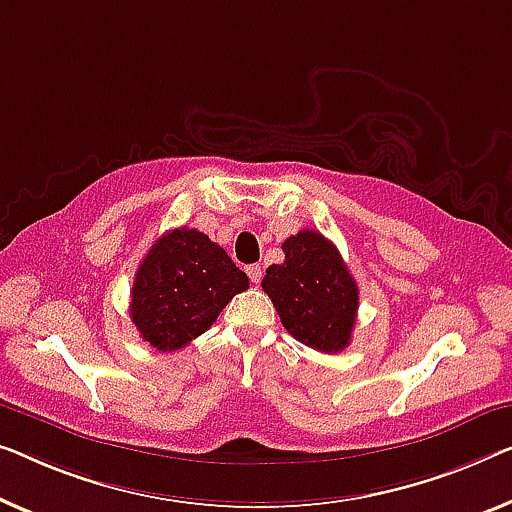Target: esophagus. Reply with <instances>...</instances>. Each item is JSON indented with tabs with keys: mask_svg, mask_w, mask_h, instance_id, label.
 I'll return each mask as SVG.
<instances>
[{
	"mask_svg": "<svg viewBox=\"0 0 512 512\" xmlns=\"http://www.w3.org/2000/svg\"><path fill=\"white\" fill-rule=\"evenodd\" d=\"M246 273H248V278H250V282H257L262 280V266L259 264H250V266H246Z\"/></svg>",
	"mask_w": 512,
	"mask_h": 512,
	"instance_id": "esophagus-1",
	"label": "esophagus"
}]
</instances>
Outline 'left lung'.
<instances>
[{
	"instance_id": "8db88e82",
	"label": "left lung",
	"mask_w": 512,
	"mask_h": 512,
	"mask_svg": "<svg viewBox=\"0 0 512 512\" xmlns=\"http://www.w3.org/2000/svg\"><path fill=\"white\" fill-rule=\"evenodd\" d=\"M282 250L285 262L271 264L262 280L282 326L317 352H342L356 324L358 285L338 248L315 230H301Z\"/></svg>"
}]
</instances>
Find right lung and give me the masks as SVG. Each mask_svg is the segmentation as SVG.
<instances>
[{
  "label": "right lung",
  "instance_id": "obj_1",
  "mask_svg": "<svg viewBox=\"0 0 512 512\" xmlns=\"http://www.w3.org/2000/svg\"><path fill=\"white\" fill-rule=\"evenodd\" d=\"M248 276L207 234L177 227L149 248L135 273L131 319L158 352L186 347L209 331Z\"/></svg>",
  "mask_w": 512,
  "mask_h": 512
}]
</instances>
